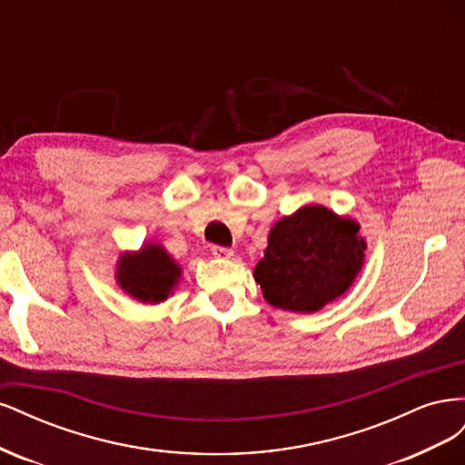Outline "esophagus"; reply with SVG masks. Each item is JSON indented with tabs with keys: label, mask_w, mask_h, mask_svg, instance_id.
Wrapping results in <instances>:
<instances>
[{
	"label": "esophagus",
	"mask_w": 465,
	"mask_h": 465,
	"mask_svg": "<svg viewBox=\"0 0 465 465\" xmlns=\"http://www.w3.org/2000/svg\"><path fill=\"white\" fill-rule=\"evenodd\" d=\"M211 252H213V256H215V258H223V260H229V258H232V254H234V252H232L231 248H227V246H219V244L211 246Z\"/></svg>",
	"instance_id": "1"
}]
</instances>
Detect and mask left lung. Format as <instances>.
<instances>
[{
	"label": "left lung",
	"mask_w": 465,
	"mask_h": 465,
	"mask_svg": "<svg viewBox=\"0 0 465 465\" xmlns=\"http://www.w3.org/2000/svg\"><path fill=\"white\" fill-rule=\"evenodd\" d=\"M359 224L322 205L279 219L254 277L263 299L292 312H316L343 294L364 262Z\"/></svg>",
	"instance_id": "1"
}]
</instances>
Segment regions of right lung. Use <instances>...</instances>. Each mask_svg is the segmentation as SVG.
<instances>
[{
    "label": "right lung",
    "mask_w": 465,
    "mask_h": 465,
    "mask_svg": "<svg viewBox=\"0 0 465 465\" xmlns=\"http://www.w3.org/2000/svg\"><path fill=\"white\" fill-rule=\"evenodd\" d=\"M178 279V263L157 244H147L137 254H124L120 258L118 283L142 302L164 301Z\"/></svg>",
    "instance_id": "right-lung-1"
}]
</instances>
